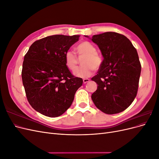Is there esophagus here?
Instances as JSON below:
<instances>
[{
    "label": "esophagus",
    "instance_id": "esophagus-1",
    "mask_svg": "<svg viewBox=\"0 0 159 159\" xmlns=\"http://www.w3.org/2000/svg\"><path fill=\"white\" fill-rule=\"evenodd\" d=\"M89 80H90L88 79V78H85V79H84V80H83V82H84V84H86V83L89 82Z\"/></svg>",
    "mask_w": 159,
    "mask_h": 159
}]
</instances>
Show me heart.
I'll return each instance as SVG.
<instances>
[{
	"instance_id": "1",
	"label": "heart",
	"mask_w": 159,
	"mask_h": 159,
	"mask_svg": "<svg viewBox=\"0 0 159 159\" xmlns=\"http://www.w3.org/2000/svg\"><path fill=\"white\" fill-rule=\"evenodd\" d=\"M75 51L79 56H84L81 60L83 66L78 68L74 72V75L78 78H86L93 73V70H98L102 65V57L96 52V48L88 41L80 43L75 47ZM65 64L70 70L74 71L77 68L78 59L73 52L67 51L64 56Z\"/></svg>"
}]
</instances>
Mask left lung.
<instances>
[{
  "label": "left lung",
  "instance_id": "8db88e82",
  "mask_svg": "<svg viewBox=\"0 0 159 159\" xmlns=\"http://www.w3.org/2000/svg\"><path fill=\"white\" fill-rule=\"evenodd\" d=\"M90 39L103 57L98 74L91 78L98 85L91 99L105 113L122 112L137 93L141 66L137 50L126 36L117 32H104Z\"/></svg>",
  "mask_w": 159,
  "mask_h": 159
}]
</instances>
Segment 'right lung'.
Masks as SVG:
<instances>
[{"mask_svg": "<svg viewBox=\"0 0 159 159\" xmlns=\"http://www.w3.org/2000/svg\"><path fill=\"white\" fill-rule=\"evenodd\" d=\"M80 36L53 35L30 46L24 57L22 79L26 98L36 111L50 117L60 116L73 102L83 80L67 68L64 56Z\"/></svg>", "mask_w": 159, "mask_h": 159, "instance_id": "right-lung-1", "label": "right lung"}]
</instances>
